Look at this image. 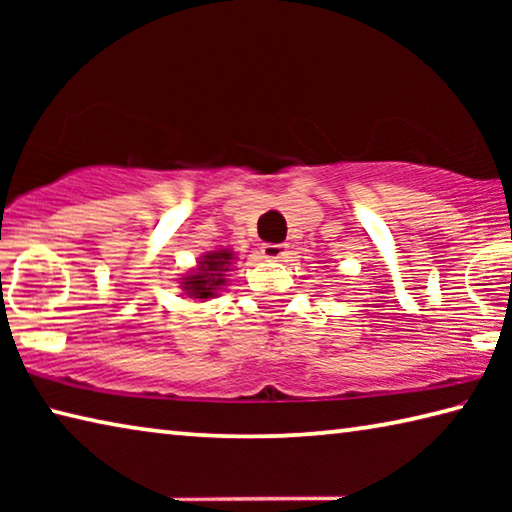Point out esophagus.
Returning <instances> with one entry per match:
<instances>
[{
	"label": "esophagus",
	"mask_w": 512,
	"mask_h": 512,
	"mask_svg": "<svg viewBox=\"0 0 512 512\" xmlns=\"http://www.w3.org/2000/svg\"><path fill=\"white\" fill-rule=\"evenodd\" d=\"M262 255L266 259H284L289 255L287 244H262Z\"/></svg>",
	"instance_id": "34e87169"
}]
</instances>
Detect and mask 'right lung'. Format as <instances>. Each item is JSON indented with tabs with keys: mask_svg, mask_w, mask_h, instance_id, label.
Segmentation results:
<instances>
[{
	"mask_svg": "<svg viewBox=\"0 0 512 512\" xmlns=\"http://www.w3.org/2000/svg\"><path fill=\"white\" fill-rule=\"evenodd\" d=\"M232 253L228 250H219V253H207L203 257L201 266L194 275H187L183 282V289L189 293L192 298H210L219 289V284H223V273L230 271L228 264L232 262Z\"/></svg>",
	"mask_w": 512,
	"mask_h": 512,
	"instance_id": "1",
	"label": "right lung"
}]
</instances>
